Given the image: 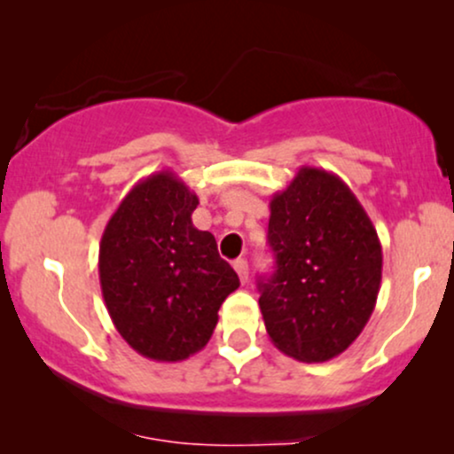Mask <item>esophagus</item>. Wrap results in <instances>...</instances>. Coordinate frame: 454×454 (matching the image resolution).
<instances>
[{
    "label": "esophagus",
    "instance_id": "esophagus-1",
    "mask_svg": "<svg viewBox=\"0 0 454 454\" xmlns=\"http://www.w3.org/2000/svg\"><path fill=\"white\" fill-rule=\"evenodd\" d=\"M232 267H234V270H237L239 279H241L243 284H245V281H247V278H249V267H247V260H245V258H239V260H234V264H232Z\"/></svg>",
    "mask_w": 454,
    "mask_h": 454
}]
</instances>
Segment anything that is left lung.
<instances>
[{
	"label": "left lung",
	"instance_id": "1",
	"mask_svg": "<svg viewBox=\"0 0 454 454\" xmlns=\"http://www.w3.org/2000/svg\"><path fill=\"white\" fill-rule=\"evenodd\" d=\"M275 273L260 281L273 346L301 363L340 356L363 333L382 281V245L367 211L335 173L301 166L269 202Z\"/></svg>",
	"mask_w": 454,
	"mask_h": 454
}]
</instances>
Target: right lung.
Instances as JSON below:
<instances>
[{
	"label": "right lung",
	"instance_id": "add662e5",
	"mask_svg": "<svg viewBox=\"0 0 454 454\" xmlns=\"http://www.w3.org/2000/svg\"><path fill=\"white\" fill-rule=\"evenodd\" d=\"M198 196L173 170L140 179L104 228L100 286L119 335L140 356L179 363L211 340L217 311L239 288L215 237L198 231Z\"/></svg>",
	"mask_w": 454,
	"mask_h": 454
}]
</instances>
